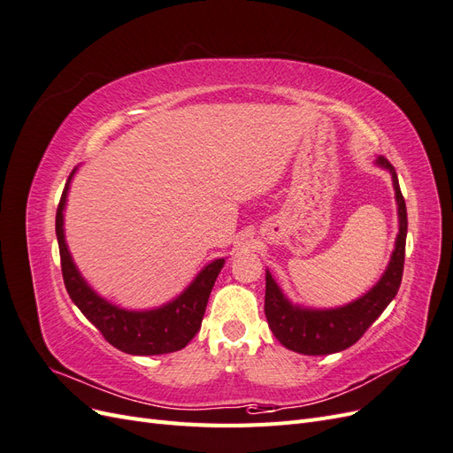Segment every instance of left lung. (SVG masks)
<instances>
[{
	"mask_svg": "<svg viewBox=\"0 0 453 453\" xmlns=\"http://www.w3.org/2000/svg\"><path fill=\"white\" fill-rule=\"evenodd\" d=\"M378 164L391 172L396 205H399V236H396L391 263L378 285L372 287V291H368L355 303L336 310H303L291 306L289 300L281 295L280 287L270 276V272H266L265 313L273 336L287 349L304 355H328L353 346L366 333V328L380 318L381 311L388 308L396 291H399L404 270L408 230L406 203L393 164L386 157H380Z\"/></svg>",
	"mask_w": 453,
	"mask_h": 453,
	"instance_id": "left-lung-1",
	"label": "left lung"
}]
</instances>
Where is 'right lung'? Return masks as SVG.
Listing matches in <instances>:
<instances>
[{
	"instance_id": "right-lung-1",
	"label": "right lung",
	"mask_w": 453,
	"mask_h": 453,
	"mask_svg": "<svg viewBox=\"0 0 453 453\" xmlns=\"http://www.w3.org/2000/svg\"><path fill=\"white\" fill-rule=\"evenodd\" d=\"M73 172L70 173V180ZM70 180L65 183L57 210V238L60 248L62 278L67 295H70L77 308L85 313V318L98 328L109 344L120 351L132 355H160L185 348L200 331L210 293L219 272L225 265V258H217L205 266L193 285L180 298H175L173 303L164 308L150 311H127L105 303L79 276L64 242L62 211Z\"/></svg>"
}]
</instances>
